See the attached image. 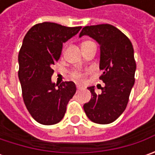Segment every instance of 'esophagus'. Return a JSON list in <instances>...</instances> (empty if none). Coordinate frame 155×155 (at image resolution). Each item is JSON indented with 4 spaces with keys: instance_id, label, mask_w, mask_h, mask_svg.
<instances>
[{
    "instance_id": "1",
    "label": "esophagus",
    "mask_w": 155,
    "mask_h": 155,
    "mask_svg": "<svg viewBox=\"0 0 155 155\" xmlns=\"http://www.w3.org/2000/svg\"><path fill=\"white\" fill-rule=\"evenodd\" d=\"M77 89H78V91H79L82 89V86L81 85H77Z\"/></svg>"
}]
</instances>
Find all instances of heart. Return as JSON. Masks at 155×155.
<instances>
[{
	"label": "heart",
	"mask_w": 155,
	"mask_h": 155,
	"mask_svg": "<svg viewBox=\"0 0 155 155\" xmlns=\"http://www.w3.org/2000/svg\"><path fill=\"white\" fill-rule=\"evenodd\" d=\"M91 41H85V42H84L83 43V45H84V44H87V43H90ZM71 77H72V78L76 81H83L84 79V74L80 72V71H73L72 73H71Z\"/></svg>",
	"instance_id": "obj_1"
}]
</instances>
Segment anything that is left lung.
Instances as JSON below:
<instances>
[{
	"label": "left lung",
	"instance_id": "8db88e82",
	"mask_svg": "<svg viewBox=\"0 0 155 155\" xmlns=\"http://www.w3.org/2000/svg\"><path fill=\"white\" fill-rule=\"evenodd\" d=\"M88 35L100 45V77L105 84L97 94L94 86L88 87L91 99L84 104L88 118L95 123L109 124L125 110L134 84L136 64L131 41L119 29L110 24L87 26L79 37Z\"/></svg>",
	"mask_w": 155,
	"mask_h": 155
}]
</instances>
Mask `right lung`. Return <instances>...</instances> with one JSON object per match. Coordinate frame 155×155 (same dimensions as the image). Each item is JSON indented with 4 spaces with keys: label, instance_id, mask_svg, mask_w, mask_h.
<instances>
[{
    "label": "right lung",
    "instance_id": "right-lung-1",
    "mask_svg": "<svg viewBox=\"0 0 155 155\" xmlns=\"http://www.w3.org/2000/svg\"><path fill=\"white\" fill-rule=\"evenodd\" d=\"M81 28L43 22L31 27L24 37L18 57V75L25 105L40 124L53 125L60 122L68 102L76 93L77 88L71 81L59 85L51 82V66L59 59L63 44Z\"/></svg>",
    "mask_w": 155,
    "mask_h": 155
}]
</instances>
